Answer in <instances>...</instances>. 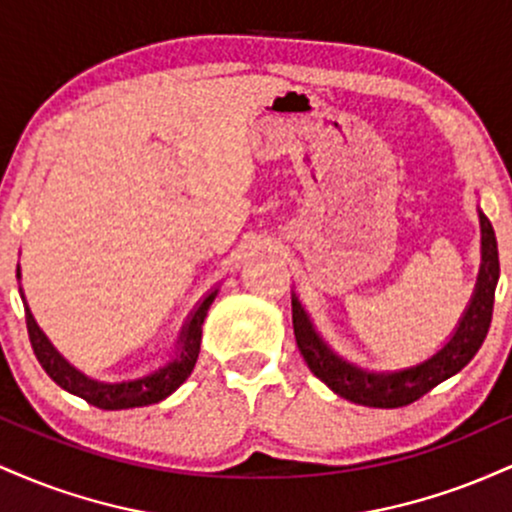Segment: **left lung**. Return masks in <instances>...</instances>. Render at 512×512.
Segmentation results:
<instances>
[{
  "instance_id": "left-lung-1",
  "label": "left lung",
  "mask_w": 512,
  "mask_h": 512,
  "mask_svg": "<svg viewBox=\"0 0 512 512\" xmlns=\"http://www.w3.org/2000/svg\"><path fill=\"white\" fill-rule=\"evenodd\" d=\"M479 223L481 267L477 289H474L472 301L464 310L460 325H457L450 342L431 358H426L424 363H416V366L402 370H390V373H370V370H363L354 366V363L344 361L342 356L334 354L330 346L322 342L308 313L303 310L301 301L293 296V334H296V344L301 349L305 363H308V368L313 370L317 378L330 387L332 392H337L339 397L349 399V402L375 409H395L407 407V404L424 397L426 392H431L443 380L460 373L481 349L486 332H489L493 296H496L498 272H501V267H498L496 233H493L491 221L481 211Z\"/></svg>"
}]
</instances>
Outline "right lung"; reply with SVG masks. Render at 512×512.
<instances>
[{
    "instance_id": "add662e5",
    "label": "right lung",
    "mask_w": 512,
    "mask_h": 512,
    "mask_svg": "<svg viewBox=\"0 0 512 512\" xmlns=\"http://www.w3.org/2000/svg\"><path fill=\"white\" fill-rule=\"evenodd\" d=\"M16 279H21V269H16ZM21 291V289H19ZM23 298V291H21ZM216 289L207 293L202 301L197 303V308L192 310L187 317L185 327H182L180 339H178V351L170 358L166 366H161L154 373L144 375L137 380H122V383H101V380H93L88 375L76 370L72 363L64 358L55 346L50 344V339L45 337L43 330L38 327V322L33 320L31 310H28L26 298H23V308H26V327L28 337H31V346L35 351V358L40 361V366L45 368V373L55 380L62 390L72 392V395L86 399L88 404L98 409H132V407H146V404H156L168 395H173L178 387L185 383L187 375L195 368L197 356H199V344H202V325L204 317H207L209 305L214 303Z\"/></svg>"
}]
</instances>
